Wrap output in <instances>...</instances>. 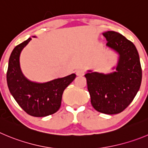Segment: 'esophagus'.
<instances>
[{
  "label": "esophagus",
  "mask_w": 148,
  "mask_h": 148,
  "mask_svg": "<svg viewBox=\"0 0 148 148\" xmlns=\"http://www.w3.org/2000/svg\"><path fill=\"white\" fill-rule=\"evenodd\" d=\"M85 69H82V68L78 69L77 70V71H76V74H77V76H83L84 74H85Z\"/></svg>",
  "instance_id": "1"
}]
</instances>
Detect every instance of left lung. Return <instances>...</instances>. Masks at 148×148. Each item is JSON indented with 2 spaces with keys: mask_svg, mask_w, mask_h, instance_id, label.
<instances>
[{
  "mask_svg": "<svg viewBox=\"0 0 148 148\" xmlns=\"http://www.w3.org/2000/svg\"><path fill=\"white\" fill-rule=\"evenodd\" d=\"M103 35L107 46L120 55L117 71L105 75L90 71L85 77L93 108L104 114H118L137 93L142 82V67L137 49L132 41L114 31Z\"/></svg>",
  "mask_w": 148,
  "mask_h": 148,
  "instance_id": "left-lung-1",
  "label": "left lung"
}]
</instances>
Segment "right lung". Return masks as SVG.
Listing matches in <instances>:
<instances>
[{
  "label": "right lung",
  "instance_id": "right-lung-1",
  "mask_svg": "<svg viewBox=\"0 0 148 148\" xmlns=\"http://www.w3.org/2000/svg\"><path fill=\"white\" fill-rule=\"evenodd\" d=\"M31 38L18 45L9 58L6 72L8 88L20 107L27 114L34 117H45L55 113L61 105L63 90L76 77L75 74L46 82H30L22 74L20 55L22 49Z\"/></svg>",
  "mask_w": 148,
  "mask_h": 148
}]
</instances>
